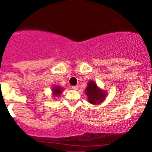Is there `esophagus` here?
<instances>
[{
	"label": "esophagus",
	"instance_id": "esophagus-1",
	"mask_svg": "<svg viewBox=\"0 0 152 152\" xmlns=\"http://www.w3.org/2000/svg\"><path fill=\"white\" fill-rule=\"evenodd\" d=\"M78 88H79V86H74L72 87V89H73V90H77Z\"/></svg>",
	"mask_w": 152,
	"mask_h": 152
}]
</instances>
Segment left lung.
Returning <instances> with one entry per match:
<instances>
[{"label":"left lung","mask_w":152,"mask_h":152,"mask_svg":"<svg viewBox=\"0 0 152 152\" xmlns=\"http://www.w3.org/2000/svg\"><path fill=\"white\" fill-rule=\"evenodd\" d=\"M86 94L88 97V102L92 104H98L102 103L105 100L106 96V92L99 88L95 82L94 81H90L88 83V86L86 89Z\"/></svg>","instance_id":"1"}]
</instances>
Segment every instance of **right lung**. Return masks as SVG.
<instances>
[{"label":"right lung","instance_id":"1","mask_svg":"<svg viewBox=\"0 0 152 152\" xmlns=\"http://www.w3.org/2000/svg\"><path fill=\"white\" fill-rule=\"evenodd\" d=\"M62 91H63V89H62V88H61L60 86H56L55 87H53V88H52V92H53V94L54 96H59L61 94Z\"/></svg>","mask_w":152,"mask_h":152}]
</instances>
